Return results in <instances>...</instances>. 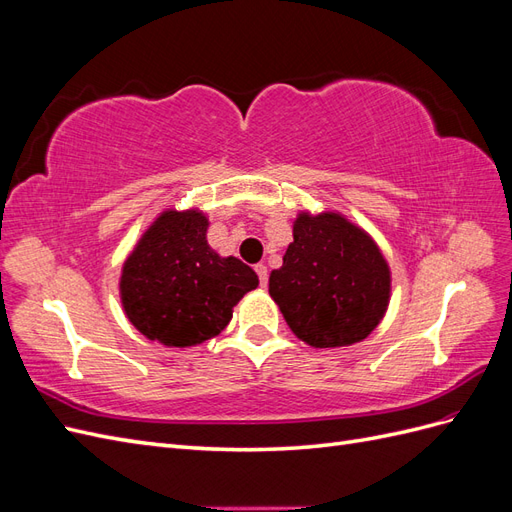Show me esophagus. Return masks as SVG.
Listing matches in <instances>:
<instances>
[{
    "instance_id": "34e87169",
    "label": "esophagus",
    "mask_w": 512,
    "mask_h": 512,
    "mask_svg": "<svg viewBox=\"0 0 512 512\" xmlns=\"http://www.w3.org/2000/svg\"><path fill=\"white\" fill-rule=\"evenodd\" d=\"M256 273H258V280H260V286L267 288L269 284V275H267V267L265 265H256Z\"/></svg>"
}]
</instances>
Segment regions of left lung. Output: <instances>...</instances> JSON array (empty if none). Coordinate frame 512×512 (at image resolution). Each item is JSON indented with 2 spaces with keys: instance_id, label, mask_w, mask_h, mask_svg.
<instances>
[{
  "instance_id": "8db88e82",
  "label": "left lung",
  "mask_w": 512,
  "mask_h": 512,
  "mask_svg": "<svg viewBox=\"0 0 512 512\" xmlns=\"http://www.w3.org/2000/svg\"><path fill=\"white\" fill-rule=\"evenodd\" d=\"M269 294L290 331L314 348L361 342L391 299V271L376 241L344 215L299 213Z\"/></svg>"
}]
</instances>
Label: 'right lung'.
<instances>
[{
    "label": "right lung",
    "mask_w": 512,
    "mask_h": 512,
    "mask_svg": "<svg viewBox=\"0 0 512 512\" xmlns=\"http://www.w3.org/2000/svg\"><path fill=\"white\" fill-rule=\"evenodd\" d=\"M203 211L168 209L136 243L121 271L123 312L151 342L188 348L220 335L258 275L207 243Z\"/></svg>",
    "instance_id": "add662e5"
}]
</instances>
